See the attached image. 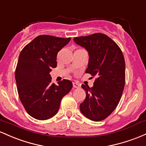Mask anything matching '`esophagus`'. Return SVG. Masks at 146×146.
<instances>
[{
	"label": "esophagus",
	"instance_id": "1",
	"mask_svg": "<svg viewBox=\"0 0 146 146\" xmlns=\"http://www.w3.org/2000/svg\"><path fill=\"white\" fill-rule=\"evenodd\" d=\"M73 87L75 88H80V84L79 83H76V82H75V83H73Z\"/></svg>",
	"mask_w": 146,
	"mask_h": 146
}]
</instances>
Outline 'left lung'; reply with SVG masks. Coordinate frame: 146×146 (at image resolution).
<instances>
[{"label":"left lung","mask_w":146,"mask_h":146,"mask_svg":"<svg viewBox=\"0 0 146 146\" xmlns=\"http://www.w3.org/2000/svg\"><path fill=\"white\" fill-rule=\"evenodd\" d=\"M74 40L88 51L86 72L96 78L92 88L81 86L86 97L80 104V110L92 121H102L114 110L122 96L125 81L124 56L120 47L106 34L75 37Z\"/></svg>","instance_id":"obj_1"}]
</instances>
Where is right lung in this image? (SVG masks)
I'll use <instances>...</instances> for the list:
<instances>
[{
    "instance_id": "1",
    "label": "right lung",
    "mask_w": 146,
    "mask_h": 146,
    "mask_svg": "<svg viewBox=\"0 0 146 146\" xmlns=\"http://www.w3.org/2000/svg\"><path fill=\"white\" fill-rule=\"evenodd\" d=\"M48 35L36 37L19 55L15 78L19 98L31 117L47 120L56 114L60 101L70 92L72 83L64 79L52 83L50 72L56 67L58 52L70 42Z\"/></svg>"
}]
</instances>
